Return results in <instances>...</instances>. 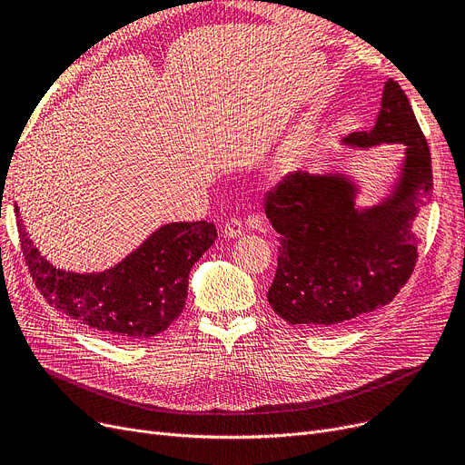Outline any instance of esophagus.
<instances>
[{
    "instance_id": "34e87169",
    "label": "esophagus",
    "mask_w": 465,
    "mask_h": 465,
    "mask_svg": "<svg viewBox=\"0 0 465 465\" xmlns=\"http://www.w3.org/2000/svg\"><path fill=\"white\" fill-rule=\"evenodd\" d=\"M224 235L228 237V239H233V237H239V235H242L245 233V226H242V223L239 218H230L228 223L224 224Z\"/></svg>"
}]
</instances>
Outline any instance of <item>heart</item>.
I'll use <instances>...</instances> for the list:
<instances>
[{
  "instance_id": "heart-1",
  "label": "heart",
  "mask_w": 465,
  "mask_h": 465,
  "mask_svg": "<svg viewBox=\"0 0 465 465\" xmlns=\"http://www.w3.org/2000/svg\"><path fill=\"white\" fill-rule=\"evenodd\" d=\"M290 167H292V163H282L279 169H277V177L281 179V177H284L288 171H290Z\"/></svg>"
}]
</instances>
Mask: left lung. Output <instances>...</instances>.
<instances>
[{
  "label": "left lung",
  "instance_id": "8db88e82",
  "mask_svg": "<svg viewBox=\"0 0 465 465\" xmlns=\"http://www.w3.org/2000/svg\"><path fill=\"white\" fill-rule=\"evenodd\" d=\"M370 132L345 143L368 149L405 144L392 193L356 207L358 186L343 173L298 171L265 193V216L279 237L267 302L290 324L333 328L392 302L419 260L414 218L430 203L433 177L428 141L401 86L388 79Z\"/></svg>",
  "mask_w": 465,
  "mask_h": 465
}]
</instances>
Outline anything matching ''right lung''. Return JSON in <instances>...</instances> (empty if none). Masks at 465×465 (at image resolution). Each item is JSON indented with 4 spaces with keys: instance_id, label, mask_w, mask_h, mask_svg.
<instances>
[{
    "instance_id": "1",
    "label": "right lung",
    "mask_w": 465,
    "mask_h": 465,
    "mask_svg": "<svg viewBox=\"0 0 465 465\" xmlns=\"http://www.w3.org/2000/svg\"><path fill=\"white\" fill-rule=\"evenodd\" d=\"M18 237L30 275L48 303L104 337L135 341L177 321L186 303L188 273L214 242L216 228L205 220L165 224L118 265L84 275L48 263L22 218Z\"/></svg>"
}]
</instances>
